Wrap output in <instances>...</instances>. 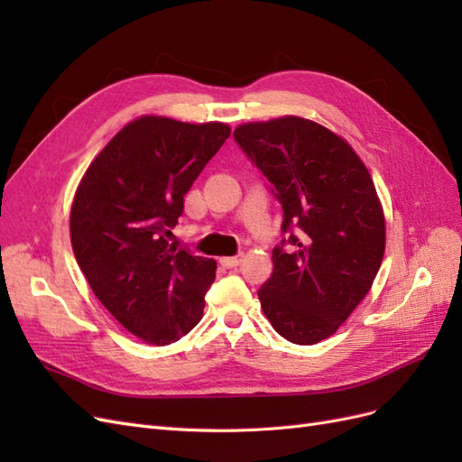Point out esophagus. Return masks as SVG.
<instances>
[{
  "mask_svg": "<svg viewBox=\"0 0 462 462\" xmlns=\"http://www.w3.org/2000/svg\"><path fill=\"white\" fill-rule=\"evenodd\" d=\"M241 262H243V254H239V256H226V258L219 260V263L223 265V268H236V265H239Z\"/></svg>",
  "mask_w": 462,
  "mask_h": 462,
  "instance_id": "34e87169",
  "label": "esophagus"
}]
</instances>
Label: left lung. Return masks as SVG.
Segmentation results:
<instances>
[{"mask_svg":"<svg viewBox=\"0 0 462 462\" xmlns=\"http://www.w3.org/2000/svg\"><path fill=\"white\" fill-rule=\"evenodd\" d=\"M283 208V239L258 299L291 343L328 339L368 295L385 250V219L366 165L321 125L282 117L233 133Z\"/></svg>","mask_w":462,"mask_h":462,"instance_id":"left-lung-1","label":"left lung"}]
</instances>
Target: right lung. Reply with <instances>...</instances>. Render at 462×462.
Masks as SVG:
<instances>
[{"mask_svg":"<svg viewBox=\"0 0 462 462\" xmlns=\"http://www.w3.org/2000/svg\"><path fill=\"white\" fill-rule=\"evenodd\" d=\"M231 134L223 123L146 116L97 153L71 208L80 272L119 324L170 345L199 324L216 262L170 243L185 194Z\"/></svg>","mask_w":462,"mask_h":462,"instance_id":"add662e5","label":"right lung"}]
</instances>
